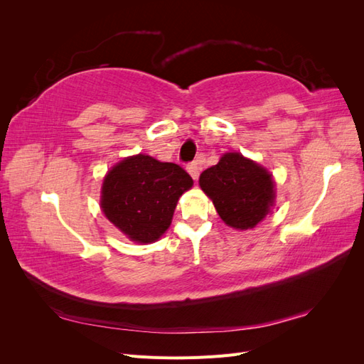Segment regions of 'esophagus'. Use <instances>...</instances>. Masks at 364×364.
Masks as SVG:
<instances>
[{"mask_svg":"<svg viewBox=\"0 0 364 364\" xmlns=\"http://www.w3.org/2000/svg\"><path fill=\"white\" fill-rule=\"evenodd\" d=\"M186 171L190 173V176H191L194 181L199 179V174H200V165H199V162H191V164L186 165Z\"/></svg>","mask_w":364,"mask_h":364,"instance_id":"obj_1","label":"esophagus"}]
</instances>
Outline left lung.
<instances>
[{
    "mask_svg": "<svg viewBox=\"0 0 364 364\" xmlns=\"http://www.w3.org/2000/svg\"><path fill=\"white\" fill-rule=\"evenodd\" d=\"M200 188L213 200L220 218L235 229H252L274 202L272 174L240 153H225L200 174Z\"/></svg>",
    "mask_w": 364,
    "mask_h": 364,
    "instance_id": "8db88e82",
    "label": "left lung"
}]
</instances>
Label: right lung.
<instances>
[{
	"instance_id": "obj_1",
	"label": "right lung",
	"mask_w": 364,
	"mask_h": 364,
	"mask_svg": "<svg viewBox=\"0 0 364 364\" xmlns=\"http://www.w3.org/2000/svg\"><path fill=\"white\" fill-rule=\"evenodd\" d=\"M193 186L181 165L136 155L118 162L102 186V209L121 232L151 243L168 229L179 197Z\"/></svg>"
}]
</instances>
